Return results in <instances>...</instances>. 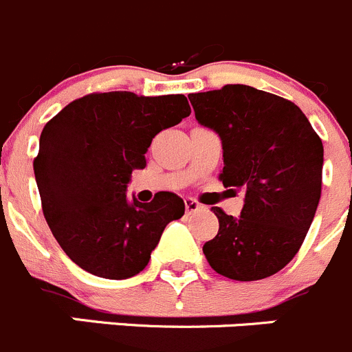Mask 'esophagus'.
<instances>
[{
  "label": "esophagus",
  "instance_id": "obj_1",
  "mask_svg": "<svg viewBox=\"0 0 352 352\" xmlns=\"http://www.w3.org/2000/svg\"><path fill=\"white\" fill-rule=\"evenodd\" d=\"M202 206L199 204L197 201H193V199H185V209H186V212H188V214H192V212H195V211H199V209H201Z\"/></svg>",
  "mask_w": 352,
  "mask_h": 352
}]
</instances>
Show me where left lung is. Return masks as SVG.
<instances>
[{
    "label": "left lung",
    "mask_w": 352,
    "mask_h": 352,
    "mask_svg": "<svg viewBox=\"0 0 352 352\" xmlns=\"http://www.w3.org/2000/svg\"><path fill=\"white\" fill-rule=\"evenodd\" d=\"M201 125L223 148L225 186L243 190L241 216L220 208V228L202 248L209 265L235 281L279 272L298 253L321 197L323 143L295 102L250 85L188 96Z\"/></svg>",
    "instance_id": "8db88e82"
}]
</instances>
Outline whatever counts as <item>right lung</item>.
<instances>
[{
	"label": "right lung",
	"mask_w": 352,
	"mask_h": 352,
	"mask_svg": "<svg viewBox=\"0 0 352 352\" xmlns=\"http://www.w3.org/2000/svg\"><path fill=\"white\" fill-rule=\"evenodd\" d=\"M188 115L183 94L117 90L76 99L45 125L34 178L45 220L76 265L104 279H127L148 265L185 202L159 192L143 204L125 195L127 185L132 170L146 167L151 140Z\"/></svg>",
	"instance_id": "add662e5"
}]
</instances>
